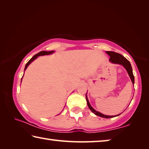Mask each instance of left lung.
Here are the masks:
<instances>
[{"mask_svg":"<svg viewBox=\"0 0 149 149\" xmlns=\"http://www.w3.org/2000/svg\"><path fill=\"white\" fill-rule=\"evenodd\" d=\"M106 52H107V53L110 56L109 60L111 62L113 63V64H117L122 65L125 68V70H127L128 74H129V75H130V77L131 78V80H132L133 84L134 85V82H135L134 75H133V74L132 65H131L129 60H127L124 56H122V54H120L119 53H117V52H112V51H107ZM86 100H87V105H88V107H89V109L91 110L92 112L94 113L95 115L104 118H114L115 116H119V115L121 114H120L116 115V116H107V115H104L103 114H101L100 112L96 111L94 109V108H93L91 107V106L90 103L89 102V100H88V99H87V94H86Z\"/></svg>","mask_w":149,"mask_h":149,"instance_id":"left-lung-1","label":"left lung"}]
</instances>
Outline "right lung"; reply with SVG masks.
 Here are the masks:
<instances>
[{
    "mask_svg": "<svg viewBox=\"0 0 149 149\" xmlns=\"http://www.w3.org/2000/svg\"><path fill=\"white\" fill-rule=\"evenodd\" d=\"M54 51V50H52V51H41V52H39V53H37V54H35V55H34L33 56L31 59H30L29 61H28V62L26 64V66H25V69H24V70H26V69H27V66H28V65L31 64V63L34 60H35L37 58V57L38 56H43V55H48V54H52L53 53ZM24 76V75H23Z\"/></svg>",
    "mask_w": 149,
    "mask_h": 149,
    "instance_id": "obj_1",
    "label": "right lung"
}]
</instances>
